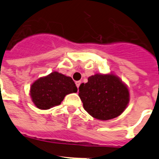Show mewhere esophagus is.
Here are the masks:
<instances>
[{
  "label": "esophagus",
  "mask_w": 159,
  "mask_h": 159,
  "mask_svg": "<svg viewBox=\"0 0 159 159\" xmlns=\"http://www.w3.org/2000/svg\"><path fill=\"white\" fill-rule=\"evenodd\" d=\"M75 84H76L77 88H78L79 89V87L80 86V84H81V81H76V82H75Z\"/></svg>",
  "instance_id": "1"
}]
</instances>
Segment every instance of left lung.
Returning <instances> with one entry per match:
<instances>
[{"instance_id": "obj_1", "label": "left lung", "mask_w": 159, "mask_h": 159, "mask_svg": "<svg viewBox=\"0 0 159 159\" xmlns=\"http://www.w3.org/2000/svg\"><path fill=\"white\" fill-rule=\"evenodd\" d=\"M79 96L84 110L99 120H108L120 116L129 102L127 86L112 74H96L80 84Z\"/></svg>"}]
</instances>
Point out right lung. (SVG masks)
Listing matches in <instances>:
<instances>
[{
  "mask_svg": "<svg viewBox=\"0 0 159 159\" xmlns=\"http://www.w3.org/2000/svg\"><path fill=\"white\" fill-rule=\"evenodd\" d=\"M75 92H77V87L72 79L57 71L38 79L30 89L32 102L41 110L58 106L66 95Z\"/></svg>",
  "mask_w": 159,
  "mask_h": 159,
  "instance_id": "obj_1",
  "label": "right lung"
}]
</instances>
